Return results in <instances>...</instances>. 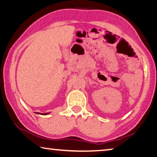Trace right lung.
Instances as JSON below:
<instances>
[{
  "label": "right lung",
  "instance_id": "right-lung-1",
  "mask_svg": "<svg viewBox=\"0 0 157 157\" xmlns=\"http://www.w3.org/2000/svg\"><path fill=\"white\" fill-rule=\"evenodd\" d=\"M39 114H42V115H47V114H48V113H39Z\"/></svg>",
  "mask_w": 157,
  "mask_h": 157
}]
</instances>
